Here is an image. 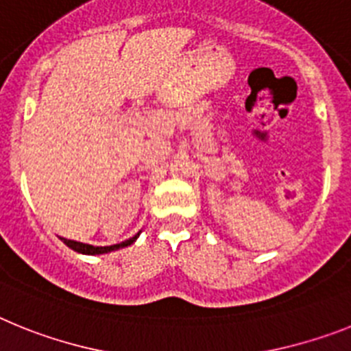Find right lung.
<instances>
[{"mask_svg": "<svg viewBox=\"0 0 351 351\" xmlns=\"http://www.w3.org/2000/svg\"><path fill=\"white\" fill-rule=\"evenodd\" d=\"M139 233L134 234L132 239L125 240V242L121 243H117V245H106V247H95V245H90V243H83V242H75V240H66L63 239V237H60L62 239V242L65 243L66 247L74 249L75 252H81V254H106V252H111V251H117V249H121V247H127V245H130V243H134L136 240H138Z\"/></svg>", "mask_w": 351, "mask_h": 351, "instance_id": "right-lung-1", "label": "right lung"}]
</instances>
